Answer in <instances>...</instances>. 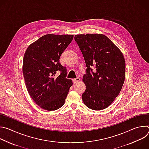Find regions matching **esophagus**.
<instances>
[{
	"label": "esophagus",
	"mask_w": 149,
	"mask_h": 149,
	"mask_svg": "<svg viewBox=\"0 0 149 149\" xmlns=\"http://www.w3.org/2000/svg\"><path fill=\"white\" fill-rule=\"evenodd\" d=\"M81 80V79H80V78H79V77H77V78H75V79H74V82L75 84V83H77V82H78L79 81Z\"/></svg>",
	"instance_id": "obj_1"
}]
</instances>
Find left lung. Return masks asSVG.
Segmentation results:
<instances>
[{
    "instance_id": "8db88e82",
    "label": "left lung",
    "mask_w": 149,
    "mask_h": 149,
    "mask_svg": "<svg viewBox=\"0 0 149 149\" xmlns=\"http://www.w3.org/2000/svg\"><path fill=\"white\" fill-rule=\"evenodd\" d=\"M84 56L87 74L82 99L93 110L108 107L119 94L125 77V62L120 49L104 35L79 34L74 37ZM96 70L93 72L92 68ZM92 73L91 74L90 71Z\"/></svg>"
}]
</instances>
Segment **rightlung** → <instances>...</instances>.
Instances as JSON below:
<instances>
[{"instance_id": "obj_1", "label": "right lung", "mask_w": 149, "mask_h": 149, "mask_svg": "<svg viewBox=\"0 0 149 149\" xmlns=\"http://www.w3.org/2000/svg\"><path fill=\"white\" fill-rule=\"evenodd\" d=\"M73 35L47 34L32 43L26 50L22 71L31 98L42 109L54 111L64 104L72 86L66 78L67 69L59 58L73 39ZM58 70L61 73L58 76Z\"/></svg>"}]
</instances>
